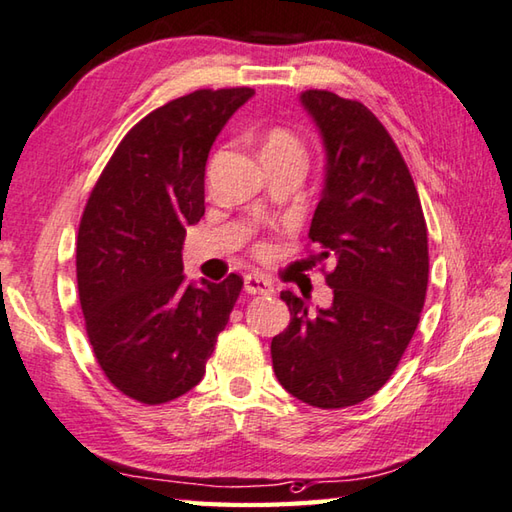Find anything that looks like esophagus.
Segmentation results:
<instances>
[{
  "instance_id": "obj_1",
  "label": "esophagus",
  "mask_w": 512,
  "mask_h": 512,
  "mask_svg": "<svg viewBox=\"0 0 512 512\" xmlns=\"http://www.w3.org/2000/svg\"><path fill=\"white\" fill-rule=\"evenodd\" d=\"M245 292L247 294H272L274 292V285L265 276L247 274L245 276Z\"/></svg>"
}]
</instances>
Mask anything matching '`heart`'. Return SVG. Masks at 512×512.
I'll use <instances>...</instances> for the list:
<instances>
[{
    "mask_svg": "<svg viewBox=\"0 0 512 512\" xmlns=\"http://www.w3.org/2000/svg\"><path fill=\"white\" fill-rule=\"evenodd\" d=\"M265 149H301V142L287 129H272L265 138Z\"/></svg>",
    "mask_w": 512,
    "mask_h": 512,
    "instance_id": "b5f03b06",
    "label": "heart"
}]
</instances>
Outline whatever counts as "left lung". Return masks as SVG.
<instances>
[{"mask_svg": "<svg viewBox=\"0 0 512 512\" xmlns=\"http://www.w3.org/2000/svg\"><path fill=\"white\" fill-rule=\"evenodd\" d=\"M327 171L310 238L334 301L310 312L281 292L289 325L272 339L276 379L307 406L334 410L379 392L417 330L428 289V227L397 144L368 106L310 89Z\"/></svg>", "mask_w": 512, "mask_h": 512, "instance_id": "obj_1", "label": "left lung"}]
</instances>
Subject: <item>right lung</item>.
Returning a JSON list of instances; mask_svg holds the SVG:
<instances>
[{"label": "right lung", "mask_w": 512, "mask_h": 512, "mask_svg": "<svg viewBox=\"0 0 512 512\" xmlns=\"http://www.w3.org/2000/svg\"><path fill=\"white\" fill-rule=\"evenodd\" d=\"M254 95L200 89L142 118L106 162L77 231V292L102 372L147 406L182 397L238 301L243 278L189 283L182 243L205 216V165L216 136Z\"/></svg>", "instance_id": "1"}]
</instances>
